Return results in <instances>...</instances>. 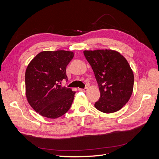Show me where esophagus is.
Listing matches in <instances>:
<instances>
[{
  "mask_svg": "<svg viewBox=\"0 0 159 159\" xmlns=\"http://www.w3.org/2000/svg\"><path fill=\"white\" fill-rule=\"evenodd\" d=\"M78 89H79V91H84V92H85V91H88V88H85L84 89H81V88H79Z\"/></svg>",
  "mask_w": 159,
  "mask_h": 159,
  "instance_id": "esophagus-1",
  "label": "esophagus"
}]
</instances>
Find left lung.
Here are the masks:
<instances>
[{"instance_id": "8db88e82", "label": "left lung", "mask_w": 159, "mask_h": 159, "mask_svg": "<svg viewBox=\"0 0 159 159\" xmlns=\"http://www.w3.org/2000/svg\"><path fill=\"white\" fill-rule=\"evenodd\" d=\"M86 60L92 68L100 91L95 108L105 113L116 112L132 95L133 72L128 61L117 51L85 50Z\"/></svg>"}]
</instances>
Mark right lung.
Instances as JSON below:
<instances>
[{
	"label": "right lung",
	"instance_id": "1",
	"mask_svg": "<svg viewBox=\"0 0 159 159\" xmlns=\"http://www.w3.org/2000/svg\"><path fill=\"white\" fill-rule=\"evenodd\" d=\"M73 57L74 52L70 51H44L28 64L26 95L30 106L42 116L56 119L70 109L75 92L61 84L68 80L66 67Z\"/></svg>",
	"mask_w": 159,
	"mask_h": 159
}]
</instances>
